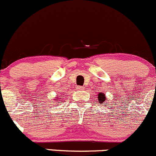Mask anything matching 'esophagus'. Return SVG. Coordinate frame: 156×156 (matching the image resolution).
Here are the masks:
<instances>
[{"mask_svg": "<svg viewBox=\"0 0 156 156\" xmlns=\"http://www.w3.org/2000/svg\"><path fill=\"white\" fill-rule=\"evenodd\" d=\"M76 89H77V90H83V87H82V86H77V87H76Z\"/></svg>", "mask_w": 156, "mask_h": 156, "instance_id": "obj_1", "label": "esophagus"}]
</instances>
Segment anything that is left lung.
<instances>
[{"instance_id":"obj_1","label":"left lung","mask_w":156,"mask_h":156,"mask_svg":"<svg viewBox=\"0 0 156 156\" xmlns=\"http://www.w3.org/2000/svg\"><path fill=\"white\" fill-rule=\"evenodd\" d=\"M98 102H99V104H103V102H104L106 100H107V99H106V98H105V94H103V93H101V92H100L98 94Z\"/></svg>"}]
</instances>
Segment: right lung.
I'll list each match as a JSON object with an SVG mask.
<instances>
[{
  "mask_svg": "<svg viewBox=\"0 0 156 156\" xmlns=\"http://www.w3.org/2000/svg\"><path fill=\"white\" fill-rule=\"evenodd\" d=\"M55 100H56V101H58V99H55Z\"/></svg>",
  "mask_w": 156,
  "mask_h": 156,
  "instance_id": "add662e5",
  "label": "right lung"
}]
</instances>
